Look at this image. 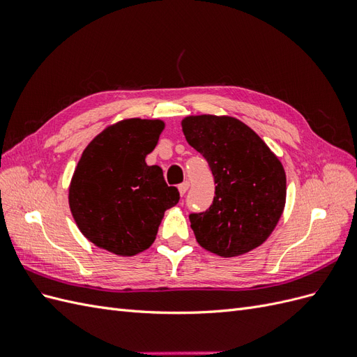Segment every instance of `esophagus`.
Here are the masks:
<instances>
[{
  "label": "esophagus",
  "instance_id": "1",
  "mask_svg": "<svg viewBox=\"0 0 357 357\" xmlns=\"http://www.w3.org/2000/svg\"><path fill=\"white\" fill-rule=\"evenodd\" d=\"M188 189H189V181L186 180V181H183V183H180L178 185V192H180V195L183 197L185 195V193L188 192Z\"/></svg>",
  "mask_w": 357,
  "mask_h": 357
}]
</instances>
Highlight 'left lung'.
Wrapping results in <instances>:
<instances>
[{
	"label": "left lung",
	"mask_w": 357,
	"mask_h": 357,
	"mask_svg": "<svg viewBox=\"0 0 357 357\" xmlns=\"http://www.w3.org/2000/svg\"><path fill=\"white\" fill-rule=\"evenodd\" d=\"M181 125L188 143L208 162L215 185L210 207L189 214L197 241L222 257L253 250L282 218V162L238 119L202 114L186 117Z\"/></svg>",
	"instance_id": "left-lung-1"
}]
</instances>
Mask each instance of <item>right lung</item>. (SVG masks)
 <instances>
[{"mask_svg": "<svg viewBox=\"0 0 357 357\" xmlns=\"http://www.w3.org/2000/svg\"><path fill=\"white\" fill-rule=\"evenodd\" d=\"M164 129L160 121L126 119L96 135L79 160L70 208L82 234L119 256H134L156 238L165 210L180 199L146 156Z\"/></svg>", "mask_w": 357, "mask_h": 357, "instance_id": "1", "label": "right lung"}]
</instances>
